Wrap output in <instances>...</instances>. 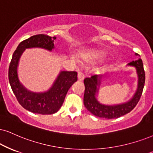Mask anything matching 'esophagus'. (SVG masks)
Here are the masks:
<instances>
[{
	"mask_svg": "<svg viewBox=\"0 0 153 153\" xmlns=\"http://www.w3.org/2000/svg\"><path fill=\"white\" fill-rule=\"evenodd\" d=\"M84 78H85V74H84V73L82 71H79V72H78V79H79V81H83V80H84Z\"/></svg>",
	"mask_w": 153,
	"mask_h": 153,
	"instance_id": "34e87169",
	"label": "esophagus"
}]
</instances>
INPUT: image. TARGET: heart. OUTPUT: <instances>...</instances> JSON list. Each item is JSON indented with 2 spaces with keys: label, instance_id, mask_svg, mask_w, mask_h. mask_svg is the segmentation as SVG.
<instances>
[{
  "label": "heart",
  "instance_id": "heart-1",
  "mask_svg": "<svg viewBox=\"0 0 153 153\" xmlns=\"http://www.w3.org/2000/svg\"><path fill=\"white\" fill-rule=\"evenodd\" d=\"M92 55L95 57H101L103 56V53L101 52H93Z\"/></svg>",
  "mask_w": 153,
  "mask_h": 153
}]
</instances>
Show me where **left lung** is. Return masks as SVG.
<instances>
[{
    "instance_id": "obj_1",
    "label": "left lung",
    "mask_w": 153,
    "mask_h": 153,
    "mask_svg": "<svg viewBox=\"0 0 153 153\" xmlns=\"http://www.w3.org/2000/svg\"><path fill=\"white\" fill-rule=\"evenodd\" d=\"M136 55H137V54H136ZM128 65L133 66L136 68L138 76V84L137 91L133 98L128 102L122 104L108 105L100 103L96 98V96L99 92L98 86L101 84L100 78H101V76L94 75L84 79V84L85 86V91L84 96V104L87 110L94 116L107 119L118 118L131 112L136 106L144 88L146 74L143 68V61L140 58L131 62Z\"/></svg>"
}]
</instances>
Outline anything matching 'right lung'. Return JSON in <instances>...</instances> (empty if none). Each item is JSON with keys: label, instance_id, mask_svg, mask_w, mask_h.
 Wrapping results in <instances>:
<instances>
[{"label": "right lung", "instance_id": "1", "mask_svg": "<svg viewBox=\"0 0 153 153\" xmlns=\"http://www.w3.org/2000/svg\"><path fill=\"white\" fill-rule=\"evenodd\" d=\"M55 37L45 34L33 35L22 41L13 54L8 69L11 88L20 105L26 110L42 115L53 114L61 108L71 86L77 81L76 71H61L50 90L44 93L28 91L20 84L18 76V65L20 56L27 48H40L51 51L54 49Z\"/></svg>", "mask_w": 153, "mask_h": 153}]
</instances>
